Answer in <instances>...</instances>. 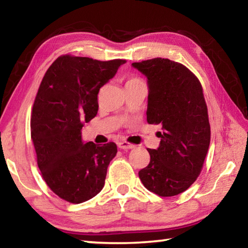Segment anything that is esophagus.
<instances>
[{
  "instance_id": "obj_1",
  "label": "esophagus",
  "mask_w": 248,
  "mask_h": 248,
  "mask_svg": "<svg viewBox=\"0 0 248 248\" xmlns=\"http://www.w3.org/2000/svg\"><path fill=\"white\" fill-rule=\"evenodd\" d=\"M117 144H118L119 148L123 149V150H130V149H133L134 148L133 144L129 143V142H125V141H120Z\"/></svg>"
}]
</instances>
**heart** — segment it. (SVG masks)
Returning <instances> with one entry per match:
<instances>
[{"instance_id":"heart-1","label":"heart","mask_w":248,"mask_h":248,"mask_svg":"<svg viewBox=\"0 0 248 248\" xmlns=\"http://www.w3.org/2000/svg\"><path fill=\"white\" fill-rule=\"evenodd\" d=\"M137 81H141V79L138 78H132L129 79V81L127 82V84H128V83H132V82H137Z\"/></svg>"}]
</instances>
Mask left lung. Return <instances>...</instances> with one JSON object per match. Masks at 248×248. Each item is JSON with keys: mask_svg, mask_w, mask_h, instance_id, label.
Wrapping results in <instances>:
<instances>
[{"mask_svg": "<svg viewBox=\"0 0 248 248\" xmlns=\"http://www.w3.org/2000/svg\"><path fill=\"white\" fill-rule=\"evenodd\" d=\"M148 78L146 120L162 124L157 150L139 171L146 189L161 197L187 190L202 170L210 144V124L198 78L178 62L154 58L132 63Z\"/></svg>", "mask_w": 248, "mask_h": 248, "instance_id": "8db88e82", "label": "left lung"}]
</instances>
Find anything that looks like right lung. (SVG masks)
<instances>
[{
  "label": "right lung",
  "instance_id": "add662e5",
  "mask_svg": "<svg viewBox=\"0 0 248 248\" xmlns=\"http://www.w3.org/2000/svg\"><path fill=\"white\" fill-rule=\"evenodd\" d=\"M125 62L65 54L40 83L31 117L37 164L50 189L68 202H84L103 189L117 145L84 143L81 130L97 115L99 89Z\"/></svg>",
  "mask_w": 248,
  "mask_h": 248
}]
</instances>
